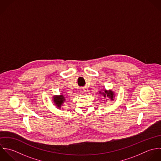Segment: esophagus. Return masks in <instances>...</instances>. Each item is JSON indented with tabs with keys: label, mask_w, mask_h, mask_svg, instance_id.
Segmentation results:
<instances>
[{
	"label": "esophagus",
	"mask_w": 161,
	"mask_h": 161,
	"mask_svg": "<svg viewBox=\"0 0 161 161\" xmlns=\"http://www.w3.org/2000/svg\"><path fill=\"white\" fill-rule=\"evenodd\" d=\"M80 93L83 95H85L86 93V91L85 90V89H83V90H80Z\"/></svg>",
	"instance_id": "esophagus-1"
}]
</instances>
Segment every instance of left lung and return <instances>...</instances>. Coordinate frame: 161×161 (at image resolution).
Instances as JSON below:
<instances>
[{
	"label": "left lung",
	"instance_id": "1",
	"mask_svg": "<svg viewBox=\"0 0 161 161\" xmlns=\"http://www.w3.org/2000/svg\"><path fill=\"white\" fill-rule=\"evenodd\" d=\"M104 90L103 91V90ZM103 91V92H102L101 91ZM100 94L102 95L104 98H106V97H108V98L110 99V100L112 102L114 100V98H115V93L112 90H107L106 89H102V90L100 91L99 92ZM107 100V99H106V101ZM103 101H105L103 100Z\"/></svg>",
	"mask_w": 161,
	"mask_h": 161
}]
</instances>
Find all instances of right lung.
Masks as SVG:
<instances>
[{
  "label": "right lung",
  "instance_id": "right-lung-1",
  "mask_svg": "<svg viewBox=\"0 0 161 161\" xmlns=\"http://www.w3.org/2000/svg\"><path fill=\"white\" fill-rule=\"evenodd\" d=\"M53 102L54 103V104L56 105V107L60 109L61 108V106L63 105L64 102L66 100L65 97L61 94L59 95H54L53 97Z\"/></svg>",
  "mask_w": 161,
  "mask_h": 161
}]
</instances>
